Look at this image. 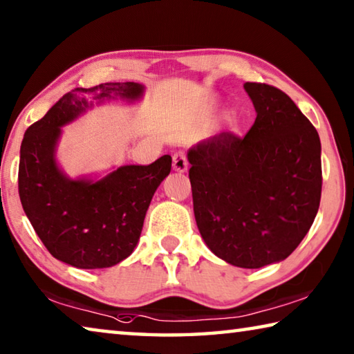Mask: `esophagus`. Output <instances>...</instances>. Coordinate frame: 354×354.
I'll return each mask as SVG.
<instances>
[{"mask_svg": "<svg viewBox=\"0 0 354 354\" xmlns=\"http://www.w3.org/2000/svg\"><path fill=\"white\" fill-rule=\"evenodd\" d=\"M187 156H185L184 151H178L173 154V170L179 171V173H184L187 170Z\"/></svg>", "mask_w": 354, "mask_h": 354, "instance_id": "obj_1", "label": "esophagus"}]
</instances>
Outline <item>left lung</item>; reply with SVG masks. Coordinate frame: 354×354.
Listing matches in <instances>:
<instances>
[{
	"label": "left lung",
	"instance_id": "8db88e82",
	"mask_svg": "<svg viewBox=\"0 0 354 354\" xmlns=\"http://www.w3.org/2000/svg\"><path fill=\"white\" fill-rule=\"evenodd\" d=\"M256 120L245 137L221 133L187 153L194 212L209 250L261 268L295 250L320 206L317 129L279 88L245 82Z\"/></svg>",
	"mask_w": 354,
	"mask_h": 354
}]
</instances>
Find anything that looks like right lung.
I'll use <instances>...</instances> for the list:
<instances>
[{
	"label": "right lung",
	"mask_w": 354,
	"mask_h": 354,
	"mask_svg": "<svg viewBox=\"0 0 354 354\" xmlns=\"http://www.w3.org/2000/svg\"><path fill=\"white\" fill-rule=\"evenodd\" d=\"M139 82H104L65 93L26 129L20 148L19 194L23 211L46 250L76 268H107L133 253L159 184L171 170L165 154L149 165H122L103 178H70L56 151L65 124L93 104L139 101Z\"/></svg>",
	"instance_id": "add662e5"
}]
</instances>
